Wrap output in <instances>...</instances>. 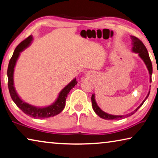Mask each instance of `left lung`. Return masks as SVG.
<instances>
[{
	"mask_svg": "<svg viewBox=\"0 0 158 158\" xmlns=\"http://www.w3.org/2000/svg\"><path fill=\"white\" fill-rule=\"evenodd\" d=\"M131 39L132 40V44H133V48H132V50H133V52H134L138 53V55L140 56V57L142 59V60H143V62H145V65H146L148 71H149V74L150 76V82H151L152 81L151 75L152 74V66L151 60H150L149 55H148L147 49H146V48H145V46L144 45V44L142 42V41H141L140 40L138 39V37H136L135 36H131ZM149 94H150V91L148 92L146 98H145V100H143V102L141 103V104L137 108V109L134 110V111L131 112V114L125 115V116H115V115H110L109 114H106V113H105L104 111H103V110L101 109L99 107H98V106L97 105V103H96V102L95 95H94V94H93L92 96H91V103H92V108L94 110V112H95L96 114H97L100 118H102L106 119V120H120L121 118H123L130 116H131V115H133V114H135V113L138 110V109H139L141 106L143 104V103L145 102V101L147 99V98L148 97V96H149Z\"/></svg>",
	"mask_w": 158,
	"mask_h": 158,
	"instance_id": "8db88e82",
	"label": "left lung"
}]
</instances>
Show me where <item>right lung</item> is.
Instances as JSON below:
<instances>
[{
	"mask_svg": "<svg viewBox=\"0 0 158 158\" xmlns=\"http://www.w3.org/2000/svg\"><path fill=\"white\" fill-rule=\"evenodd\" d=\"M32 40V37L30 35L29 37H27L26 39L20 42L18 45L16 47V48L14 51L13 55L12 56L8 64V71H7V74H8V86L9 92H10V96L12 99L17 106L22 110L23 112H24L27 116L35 118H47L49 117H53L62 112V110L64 109L66 98L68 94L72 88H74L75 85H77V81L76 79H74L68 85L66 86L64 89L61 91V92L59 94L57 99L55 101V103L48 106L40 108L36 107L34 106L30 105L28 103H25V102L21 99L19 97L18 95L16 93L15 87H14L13 83V73H14V68L17 62L20 53L23 50L27 48L30 45V43Z\"/></svg>",
	"mask_w": 158,
	"mask_h": 158,
	"instance_id": "add662e5",
	"label": "right lung"
}]
</instances>
